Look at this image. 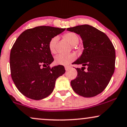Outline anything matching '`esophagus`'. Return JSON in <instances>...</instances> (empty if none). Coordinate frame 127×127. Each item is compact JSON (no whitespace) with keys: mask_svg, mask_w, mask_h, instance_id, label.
Wrapping results in <instances>:
<instances>
[{"mask_svg":"<svg viewBox=\"0 0 127 127\" xmlns=\"http://www.w3.org/2000/svg\"><path fill=\"white\" fill-rule=\"evenodd\" d=\"M70 68V65H65V70H66V71L69 69Z\"/></svg>","mask_w":127,"mask_h":127,"instance_id":"34e87169","label":"esophagus"}]
</instances>
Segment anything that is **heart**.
<instances>
[{
	"mask_svg": "<svg viewBox=\"0 0 127 127\" xmlns=\"http://www.w3.org/2000/svg\"><path fill=\"white\" fill-rule=\"evenodd\" d=\"M64 38L70 45L75 46L79 43V39L78 36L74 32H67L65 33ZM58 41V36H54L50 39L48 44L49 50L53 54L56 53V45ZM76 59V56L74 54H69L67 55H57L55 57V63L59 65H65L70 63L74 61Z\"/></svg>",
	"mask_w": 127,
	"mask_h": 127,
	"instance_id": "1",
	"label": "heart"
}]
</instances>
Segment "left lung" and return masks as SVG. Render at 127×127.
Here are the masks:
<instances>
[{
  "label": "left lung",
  "mask_w": 127,
  "mask_h": 127,
  "mask_svg": "<svg viewBox=\"0 0 127 127\" xmlns=\"http://www.w3.org/2000/svg\"><path fill=\"white\" fill-rule=\"evenodd\" d=\"M77 33L83 41L82 54L73 63L82 64L76 68L77 76L71 81V86L77 94L85 97L100 94L108 86L114 74L115 51L108 36L89 25H82L67 28ZM87 67L85 72L84 67Z\"/></svg>",
  "instance_id": "1"
}]
</instances>
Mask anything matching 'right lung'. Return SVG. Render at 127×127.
Segmentation results:
<instances>
[{"mask_svg":"<svg viewBox=\"0 0 127 127\" xmlns=\"http://www.w3.org/2000/svg\"><path fill=\"white\" fill-rule=\"evenodd\" d=\"M65 28L39 26L25 30L16 39L10 54L12 79L20 92L33 100L48 96L56 80L65 70L63 65L50 68L54 61L48 44Z\"/></svg>","mask_w":127,"mask_h":127,"instance_id":"add662e5","label":"right lung"}]
</instances>
